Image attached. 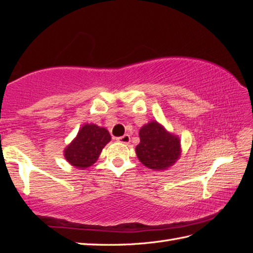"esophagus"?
Masks as SVG:
<instances>
[{
    "label": "esophagus",
    "instance_id": "34e87169",
    "mask_svg": "<svg viewBox=\"0 0 253 253\" xmlns=\"http://www.w3.org/2000/svg\"><path fill=\"white\" fill-rule=\"evenodd\" d=\"M117 141H120V142H122V143L127 144V143L130 142V137H129V135H124V136H122V137H118V138H117Z\"/></svg>",
    "mask_w": 253,
    "mask_h": 253
}]
</instances>
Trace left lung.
<instances>
[{
  "mask_svg": "<svg viewBox=\"0 0 253 253\" xmlns=\"http://www.w3.org/2000/svg\"><path fill=\"white\" fill-rule=\"evenodd\" d=\"M140 143L136 147L139 161L148 169L164 170L180 158L181 144L177 135L157 121L149 122L139 130Z\"/></svg>",
  "mask_w": 253,
  "mask_h": 253,
  "instance_id": "8db88e82",
  "label": "left lung"
}]
</instances>
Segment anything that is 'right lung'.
Masks as SVG:
<instances>
[{
	"instance_id": "add662e5",
	"label": "right lung",
	"mask_w": 253,
	"mask_h": 253,
	"mask_svg": "<svg viewBox=\"0 0 253 253\" xmlns=\"http://www.w3.org/2000/svg\"><path fill=\"white\" fill-rule=\"evenodd\" d=\"M111 139L106 128L95 124H84L73 141L64 149V158L74 168L88 169L96 162Z\"/></svg>"
}]
</instances>
